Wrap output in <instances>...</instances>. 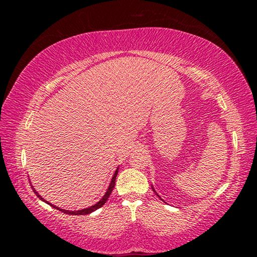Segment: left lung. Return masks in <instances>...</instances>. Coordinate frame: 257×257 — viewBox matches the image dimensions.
<instances>
[{"mask_svg": "<svg viewBox=\"0 0 257 257\" xmlns=\"http://www.w3.org/2000/svg\"><path fill=\"white\" fill-rule=\"evenodd\" d=\"M152 188H153V187H152ZM153 190H154V188H153ZM154 191H155V190H154ZM155 194H156V195H158V193H156V191H155ZM158 196L160 197V195H158ZM160 198H161V197H160ZM161 199H162V198H161ZM162 201H163V199H162Z\"/></svg>", "mask_w": 257, "mask_h": 257, "instance_id": "obj_1", "label": "left lung"}]
</instances>
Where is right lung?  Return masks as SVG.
I'll use <instances>...</instances> for the list:
<instances>
[{
	"label": "right lung",
	"instance_id": "right-lung-1",
	"mask_svg": "<svg viewBox=\"0 0 257 257\" xmlns=\"http://www.w3.org/2000/svg\"><path fill=\"white\" fill-rule=\"evenodd\" d=\"M118 170H119V168H116V170H115V172H114V175H113L112 179H111L110 185H108L107 189H106V191H105V194L103 195V197H102L101 199H99V201H98L96 204H94V205L89 206V207H87V208H82V210H78V211H69V210H64V208H60V207H58V206L53 205V204H51L50 202L45 201V199L43 198V197L41 196V195L37 193L36 190H35V188H33V190H34V193L37 195V197L40 198V199H42L43 202H45V203H47V204H50L51 206H53L54 208H56V210H59V211H61V212L66 213V214H71V215H86V214H90V213H92V212L96 211L97 208L102 207V206L104 205V204H105V202L107 201L108 196H110L111 193H112V190H113V188H114V185H115V178H116V175H118ZM32 187H33V186H32Z\"/></svg>",
	"mask_w": 257,
	"mask_h": 257
}]
</instances>
